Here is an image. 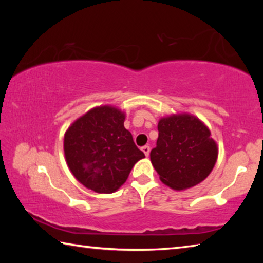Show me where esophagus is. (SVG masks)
<instances>
[{"label": "esophagus", "instance_id": "obj_1", "mask_svg": "<svg viewBox=\"0 0 263 263\" xmlns=\"http://www.w3.org/2000/svg\"><path fill=\"white\" fill-rule=\"evenodd\" d=\"M141 149H142V152L145 153L146 157H148V155H149V151H151V147H149V146H148V145H146V146H144V147H142Z\"/></svg>", "mask_w": 263, "mask_h": 263}]
</instances>
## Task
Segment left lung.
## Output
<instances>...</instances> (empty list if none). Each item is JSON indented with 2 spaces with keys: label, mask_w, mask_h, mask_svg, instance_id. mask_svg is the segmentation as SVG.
Instances as JSON below:
<instances>
[{
  "label": "left lung",
  "mask_w": 263,
  "mask_h": 263,
  "mask_svg": "<svg viewBox=\"0 0 263 263\" xmlns=\"http://www.w3.org/2000/svg\"><path fill=\"white\" fill-rule=\"evenodd\" d=\"M158 131L151 161L162 183L184 190L205 180L216 164L218 147L204 123L189 114L172 115L160 119Z\"/></svg>",
  "instance_id": "left-lung-1"
}]
</instances>
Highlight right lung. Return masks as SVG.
I'll use <instances>...</instances> for the list:
<instances>
[{"label": "right lung", "instance_id": "obj_1", "mask_svg": "<svg viewBox=\"0 0 263 263\" xmlns=\"http://www.w3.org/2000/svg\"><path fill=\"white\" fill-rule=\"evenodd\" d=\"M125 114L103 105L78 118L64 138L66 162L75 179L99 194H111L125 183L145 154L124 127Z\"/></svg>", "mask_w": 263, "mask_h": 263}]
</instances>
